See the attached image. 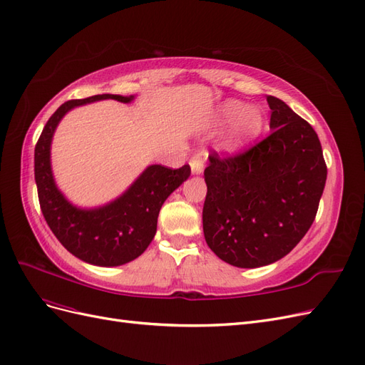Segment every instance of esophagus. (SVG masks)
Segmentation results:
<instances>
[{"instance_id":"1","label":"esophagus","mask_w":365,"mask_h":365,"mask_svg":"<svg viewBox=\"0 0 365 365\" xmlns=\"http://www.w3.org/2000/svg\"><path fill=\"white\" fill-rule=\"evenodd\" d=\"M190 166H191V171L194 175H199L203 173L205 168V159L202 154H197L194 158L190 160Z\"/></svg>"}]
</instances>
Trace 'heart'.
<instances>
[{
  "instance_id": "obj_1",
  "label": "heart",
  "mask_w": 365,
  "mask_h": 365,
  "mask_svg": "<svg viewBox=\"0 0 365 365\" xmlns=\"http://www.w3.org/2000/svg\"><path fill=\"white\" fill-rule=\"evenodd\" d=\"M227 123L231 125L222 139V150L226 153H238L263 131V111L257 106L246 107L242 101L226 99L212 111L210 127L220 128Z\"/></svg>"
}]
</instances>
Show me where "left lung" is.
I'll list each match as a JSON object with an SVG mask.
<instances>
[{
    "label": "left lung",
    "mask_w": 365,
    "mask_h": 365,
    "mask_svg": "<svg viewBox=\"0 0 365 365\" xmlns=\"http://www.w3.org/2000/svg\"><path fill=\"white\" fill-rule=\"evenodd\" d=\"M269 136L245 154L210 155L203 234L211 251L235 267L286 257L315 220L327 168L318 134L287 103L267 96Z\"/></svg>",
    "instance_id": "1"
}]
</instances>
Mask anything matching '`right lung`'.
Returning <instances> with one entry per match:
<instances>
[{
	"label": "right lung",
	"mask_w": 365,
	"mask_h": 365,
	"mask_svg": "<svg viewBox=\"0 0 365 365\" xmlns=\"http://www.w3.org/2000/svg\"><path fill=\"white\" fill-rule=\"evenodd\" d=\"M103 99L131 103L136 96L96 95L68 101L53 113L35 148V182L41 211L51 232L70 254L101 267L122 266L136 259L158 231V217L165 200L188 179L190 165L179 170L148 165L116 199L99 206L71 203L56 185L51 170V140L68 111Z\"/></svg>",
	"instance_id": "add662e5"
}]
</instances>
